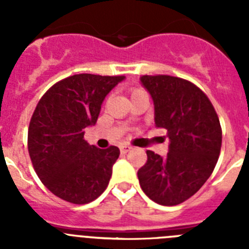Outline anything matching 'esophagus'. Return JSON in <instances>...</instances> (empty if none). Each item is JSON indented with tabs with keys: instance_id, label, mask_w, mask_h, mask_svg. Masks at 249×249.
I'll use <instances>...</instances> for the list:
<instances>
[{
	"instance_id": "1",
	"label": "esophagus",
	"mask_w": 249,
	"mask_h": 249,
	"mask_svg": "<svg viewBox=\"0 0 249 249\" xmlns=\"http://www.w3.org/2000/svg\"><path fill=\"white\" fill-rule=\"evenodd\" d=\"M121 149V153H127V152H129L132 149L131 146H127V144H123V146L120 147Z\"/></svg>"
}]
</instances>
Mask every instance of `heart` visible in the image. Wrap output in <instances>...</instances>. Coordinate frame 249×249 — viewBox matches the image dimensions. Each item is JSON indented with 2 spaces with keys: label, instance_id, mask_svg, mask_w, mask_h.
Returning <instances> with one entry per match:
<instances>
[{
  "label": "heart",
  "instance_id": "obj_1",
  "mask_svg": "<svg viewBox=\"0 0 249 249\" xmlns=\"http://www.w3.org/2000/svg\"><path fill=\"white\" fill-rule=\"evenodd\" d=\"M142 92H144V91H142V89H132V91H131V98L133 97V96H136V94H140V93H142Z\"/></svg>",
  "mask_w": 249,
  "mask_h": 249
}]
</instances>
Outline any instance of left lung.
Returning <instances> with one entry per match:
<instances>
[{
	"instance_id": "1",
	"label": "left lung",
	"mask_w": 249,
	"mask_h": 249,
	"mask_svg": "<svg viewBox=\"0 0 249 249\" xmlns=\"http://www.w3.org/2000/svg\"><path fill=\"white\" fill-rule=\"evenodd\" d=\"M141 82L155 103V123L167 129L169 152L164 158L147 151L138 169L141 188L162 206H176L206 183L222 146L219 118L201 89L179 77L142 76Z\"/></svg>"
}]
</instances>
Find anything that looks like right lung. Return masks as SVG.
<instances>
[{
    "instance_id": "1",
    "label": "right lung",
    "mask_w": 249,
    "mask_h": 249,
    "mask_svg": "<svg viewBox=\"0 0 249 249\" xmlns=\"http://www.w3.org/2000/svg\"><path fill=\"white\" fill-rule=\"evenodd\" d=\"M124 76L81 73L54 83L38 101L28 127V153L37 176L54 196L74 204L98 198L108 186L120 149L89 146L85 129Z\"/></svg>"
}]
</instances>
